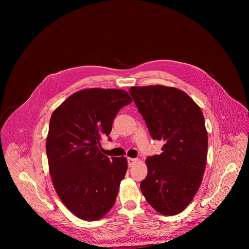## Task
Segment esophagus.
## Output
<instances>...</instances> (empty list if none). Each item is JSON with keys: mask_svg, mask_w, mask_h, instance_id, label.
<instances>
[{"mask_svg": "<svg viewBox=\"0 0 249 249\" xmlns=\"http://www.w3.org/2000/svg\"><path fill=\"white\" fill-rule=\"evenodd\" d=\"M137 162H138V160H137V159H131V158H128V165H129L130 167L134 166Z\"/></svg>", "mask_w": 249, "mask_h": 249, "instance_id": "1", "label": "esophagus"}]
</instances>
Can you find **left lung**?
Instances as JSON below:
<instances>
[{
    "label": "left lung",
    "instance_id": "1",
    "mask_svg": "<svg viewBox=\"0 0 249 249\" xmlns=\"http://www.w3.org/2000/svg\"><path fill=\"white\" fill-rule=\"evenodd\" d=\"M133 99L162 153L146 160L141 191L161 215L181 213L197 193L205 172L208 133L199 105L183 90L161 85L131 87Z\"/></svg>",
    "mask_w": 249,
    "mask_h": 249
}]
</instances>
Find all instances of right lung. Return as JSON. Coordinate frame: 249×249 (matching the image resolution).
I'll return each mask as SVG.
<instances>
[{
	"instance_id": "right-lung-1",
	"label": "right lung",
	"mask_w": 249,
	"mask_h": 249,
	"mask_svg": "<svg viewBox=\"0 0 249 249\" xmlns=\"http://www.w3.org/2000/svg\"><path fill=\"white\" fill-rule=\"evenodd\" d=\"M131 102L123 89H86L70 95L51 115L46 154L52 183L67 209L82 220L103 218L115 203L128 162L124 157L104 156L99 143Z\"/></svg>"
}]
</instances>
